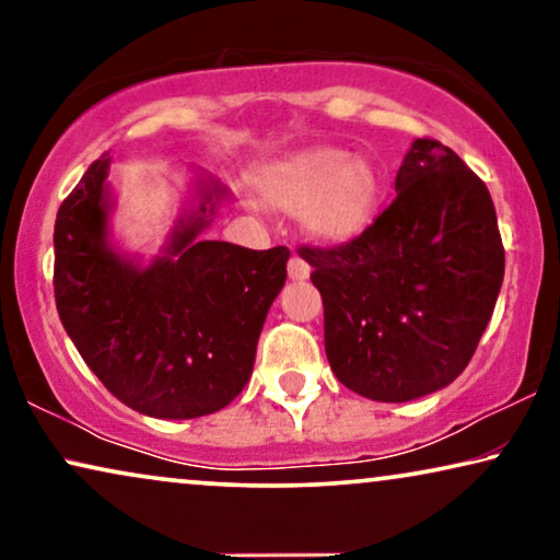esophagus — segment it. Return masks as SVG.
I'll return each mask as SVG.
<instances>
[{
    "label": "esophagus",
    "instance_id": "esophagus-1",
    "mask_svg": "<svg viewBox=\"0 0 560 560\" xmlns=\"http://www.w3.org/2000/svg\"><path fill=\"white\" fill-rule=\"evenodd\" d=\"M288 275L293 280H305L311 275V265L305 262L303 257H298V255H293L288 259Z\"/></svg>",
    "mask_w": 560,
    "mask_h": 560
}]
</instances>
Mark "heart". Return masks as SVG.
<instances>
[{"label":"heart","mask_w":560,"mask_h":560,"mask_svg":"<svg viewBox=\"0 0 560 560\" xmlns=\"http://www.w3.org/2000/svg\"><path fill=\"white\" fill-rule=\"evenodd\" d=\"M262 190L272 203L303 213L313 236L343 242L370 224L380 198V173L366 160L324 148L272 165L262 175Z\"/></svg>","instance_id":"b5f03b06"}]
</instances>
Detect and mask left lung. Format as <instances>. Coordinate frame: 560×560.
Instances as JSON below:
<instances>
[{"label":"left lung","mask_w":560,"mask_h":560,"mask_svg":"<svg viewBox=\"0 0 560 560\" xmlns=\"http://www.w3.org/2000/svg\"><path fill=\"white\" fill-rule=\"evenodd\" d=\"M395 198L354 240L301 244L324 301L328 364L377 402L446 387L471 362L504 278L492 196L433 137L412 142Z\"/></svg>","instance_id":"obj_1"}]
</instances>
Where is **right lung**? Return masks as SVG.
<instances>
[{
  "instance_id": "right-lung-1",
  "label": "right lung",
  "mask_w": 560,
  "mask_h": 560,
  "mask_svg": "<svg viewBox=\"0 0 560 560\" xmlns=\"http://www.w3.org/2000/svg\"><path fill=\"white\" fill-rule=\"evenodd\" d=\"M109 158L89 165L56 232L52 290L63 328L109 393L150 418H201L247 385L265 316L288 278V247L198 242L217 186L175 229L167 255L137 267L106 244Z\"/></svg>"
}]
</instances>
